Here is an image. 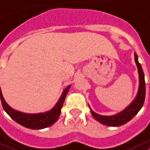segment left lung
Returning a JSON list of instances; mask_svg holds the SVG:
<instances>
[{
	"label": "left lung",
	"mask_w": 150,
	"mask_h": 150,
	"mask_svg": "<svg viewBox=\"0 0 150 150\" xmlns=\"http://www.w3.org/2000/svg\"><path fill=\"white\" fill-rule=\"evenodd\" d=\"M134 60H135L136 65L138 67V71L139 75V86L138 93L135 97V99L131 102V105H129L127 108L118 114L113 115V116H101L98 113L94 112L91 108L90 112L92 116L94 117L96 120L100 122L102 124L109 126V127H119V126L123 125L130 121L139 110L142 108L144 101H145V97H146V83H145V75H144L143 70L142 67L140 63L138 60V55L134 52Z\"/></svg>",
	"instance_id": "8db88e82"
}]
</instances>
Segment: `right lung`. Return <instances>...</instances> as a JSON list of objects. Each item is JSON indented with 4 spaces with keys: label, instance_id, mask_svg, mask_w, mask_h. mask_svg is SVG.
<instances>
[{
    "label": "right lung",
    "instance_id": "1",
    "mask_svg": "<svg viewBox=\"0 0 150 150\" xmlns=\"http://www.w3.org/2000/svg\"><path fill=\"white\" fill-rule=\"evenodd\" d=\"M70 87L71 86H68L66 89H64L60 99L58 100L57 104L51 110L45 112L37 113V114L23 113L11 108L4 100L1 88L0 98L4 110L13 120L27 128L39 130V129L46 128L57 122L60 115L61 108L63 107V104L64 102L65 98L67 96V93Z\"/></svg>",
    "mask_w": 150,
    "mask_h": 150
}]
</instances>
